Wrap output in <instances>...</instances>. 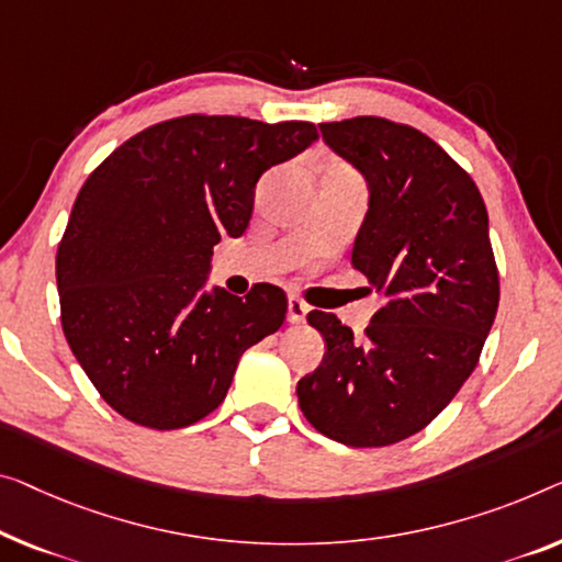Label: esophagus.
Here are the masks:
<instances>
[{"mask_svg": "<svg viewBox=\"0 0 562 562\" xmlns=\"http://www.w3.org/2000/svg\"><path fill=\"white\" fill-rule=\"evenodd\" d=\"M307 305L303 303V300L300 297H290L288 300V321L290 323H303L305 321V315H307Z\"/></svg>", "mask_w": 562, "mask_h": 562, "instance_id": "1", "label": "esophagus"}]
</instances>
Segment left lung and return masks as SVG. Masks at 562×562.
Segmentation results:
<instances>
[{"mask_svg": "<svg viewBox=\"0 0 562 562\" xmlns=\"http://www.w3.org/2000/svg\"><path fill=\"white\" fill-rule=\"evenodd\" d=\"M321 133L366 176L350 262L389 303L363 338L333 313L307 315L328 350L297 401L328 439L389 447L429 426L480 361L499 305L487 206L472 176L412 125L358 115Z\"/></svg>", "mask_w": 562, "mask_h": 562, "instance_id": "8db88e82", "label": "left lung"}]
</instances>
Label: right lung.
<instances>
[{"label": "right lung", "mask_w": 562, "mask_h": 562, "mask_svg": "<svg viewBox=\"0 0 562 562\" xmlns=\"http://www.w3.org/2000/svg\"><path fill=\"white\" fill-rule=\"evenodd\" d=\"M317 140L307 121L191 113L125 140L82 183L57 247L63 333L123 418L169 431L222 404L241 353L282 328L288 297L204 292L212 249L241 237L259 176Z\"/></svg>", "instance_id": "obj_1"}]
</instances>
